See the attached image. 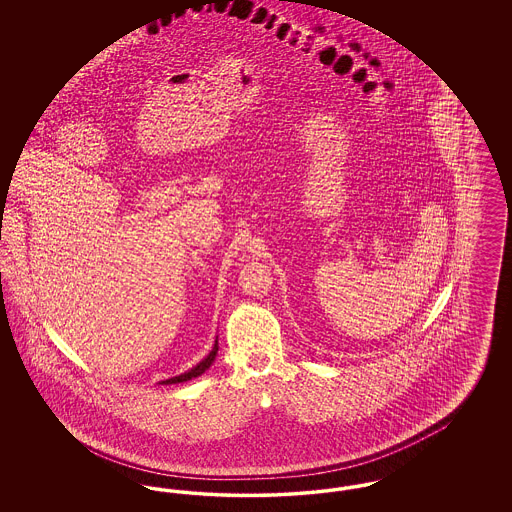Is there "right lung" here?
<instances>
[{
  "label": "right lung",
  "mask_w": 512,
  "mask_h": 512,
  "mask_svg": "<svg viewBox=\"0 0 512 512\" xmlns=\"http://www.w3.org/2000/svg\"><path fill=\"white\" fill-rule=\"evenodd\" d=\"M217 351H219V341L215 340V345H213L211 353H209V355H207L199 365H195L194 368H190L188 372H184V374H180V376H174V378H169V380H163L161 384H165V386H169V384H180V382H188V380H192V378L201 376L209 366L213 365V361H215V357H217Z\"/></svg>",
  "instance_id": "add662e5"
}]
</instances>
